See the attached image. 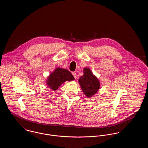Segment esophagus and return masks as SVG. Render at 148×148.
I'll return each mask as SVG.
<instances>
[{"instance_id": "1", "label": "esophagus", "mask_w": 148, "mask_h": 148, "mask_svg": "<svg viewBox=\"0 0 148 148\" xmlns=\"http://www.w3.org/2000/svg\"><path fill=\"white\" fill-rule=\"evenodd\" d=\"M72 74H73V77H75V78L77 77V73H76L75 72H73V73H72Z\"/></svg>"}]
</instances>
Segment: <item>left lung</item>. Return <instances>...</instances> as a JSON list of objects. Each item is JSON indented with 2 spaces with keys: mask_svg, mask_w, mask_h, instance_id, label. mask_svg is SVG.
<instances>
[{
  "mask_svg": "<svg viewBox=\"0 0 148 148\" xmlns=\"http://www.w3.org/2000/svg\"><path fill=\"white\" fill-rule=\"evenodd\" d=\"M83 71L84 75L80 77L79 83L85 95L89 98L98 91L100 84L98 79L89 68H85Z\"/></svg>",
  "mask_w": 148,
  "mask_h": 148,
  "instance_id": "left-lung-1",
  "label": "left lung"
}]
</instances>
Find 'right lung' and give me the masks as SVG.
I'll return each instance as SVG.
<instances>
[{
    "label": "right lung",
    "mask_w": 148,
    "mask_h": 148,
    "mask_svg": "<svg viewBox=\"0 0 148 148\" xmlns=\"http://www.w3.org/2000/svg\"><path fill=\"white\" fill-rule=\"evenodd\" d=\"M73 80H74V77L69 71L57 68L48 77L47 84L51 89L56 91L65 81H71Z\"/></svg>",
    "instance_id": "obj_1"
}]
</instances>
